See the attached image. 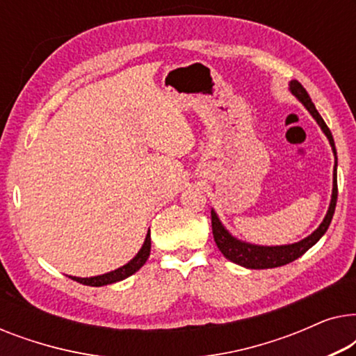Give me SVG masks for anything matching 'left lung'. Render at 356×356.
I'll return each instance as SVG.
<instances>
[{
    "instance_id": "left-lung-1",
    "label": "left lung",
    "mask_w": 356,
    "mask_h": 356,
    "mask_svg": "<svg viewBox=\"0 0 356 356\" xmlns=\"http://www.w3.org/2000/svg\"><path fill=\"white\" fill-rule=\"evenodd\" d=\"M289 89L291 95H295L301 105L305 106L306 110L309 111V115L316 120V123L319 124V128L323 129L325 138L329 139L330 147H332L334 152V179H332V196H330V204L327 212H325V217L321 222V225L316 228V230L308 235L303 240L291 243V245H280V246H261V245H252V243L238 240L236 236H233L230 232L223 227V223L218 218L217 212L211 211L212 217V233L213 240H216V245L223 256L227 257L228 261L235 262V264L246 267V269H272V267H280L289 264V262L298 259L300 256H303L309 248H313L316 243H318L321 238L324 236V233L327 232L330 225V220L334 217L335 204H337V150H335L334 138L327 124L324 123L323 116L319 115V111L316 110L313 102H311L308 92L305 90V87L300 84L298 81H290Z\"/></svg>"
}]
</instances>
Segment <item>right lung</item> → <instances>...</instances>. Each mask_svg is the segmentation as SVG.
<instances>
[{
  "mask_svg": "<svg viewBox=\"0 0 356 356\" xmlns=\"http://www.w3.org/2000/svg\"><path fill=\"white\" fill-rule=\"evenodd\" d=\"M149 254H150V230L147 232V235H145V240L143 243V246H140V250L138 251V254H136L129 262H126L124 266H121L118 269L111 272H106V274L95 275V277H72V275H67V277L72 280L79 282L82 285H90V286H104V285L116 284V282H121L128 279L129 275L136 274V272L145 264Z\"/></svg>",
  "mask_w": 356,
  "mask_h": 356,
  "instance_id": "obj_1",
  "label": "right lung"
}]
</instances>
